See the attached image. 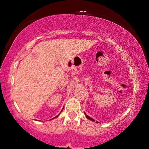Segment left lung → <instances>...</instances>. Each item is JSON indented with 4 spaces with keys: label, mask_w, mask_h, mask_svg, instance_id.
<instances>
[{
    "label": "left lung",
    "mask_w": 149,
    "mask_h": 149,
    "mask_svg": "<svg viewBox=\"0 0 149 149\" xmlns=\"http://www.w3.org/2000/svg\"><path fill=\"white\" fill-rule=\"evenodd\" d=\"M84 114H85V117H86V118H87V119H89V120H91V121H95V120H94V119H92V118L89 117L88 115H86V113H85V112H84ZM96 123H98V122H97V121H96Z\"/></svg>",
    "instance_id": "1"
}]
</instances>
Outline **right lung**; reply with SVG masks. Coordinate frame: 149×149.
<instances>
[{
  "label": "right lung",
  "mask_w": 149,
  "mask_h": 149,
  "mask_svg": "<svg viewBox=\"0 0 149 149\" xmlns=\"http://www.w3.org/2000/svg\"><path fill=\"white\" fill-rule=\"evenodd\" d=\"M63 109H64V108H63V109H62V110H63ZM62 111H61V112H62ZM61 112H60V113H61ZM58 116H59V115H57V116H56V117H55L54 118H53V119H55V118L58 117ZM50 120H51V119H50Z\"/></svg>",
  "instance_id": "obj_1"
}]
</instances>
